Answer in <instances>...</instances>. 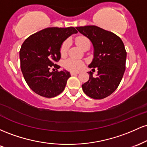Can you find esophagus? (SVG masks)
Wrapping results in <instances>:
<instances>
[{
	"instance_id": "esophagus-1",
	"label": "esophagus",
	"mask_w": 147,
	"mask_h": 147,
	"mask_svg": "<svg viewBox=\"0 0 147 147\" xmlns=\"http://www.w3.org/2000/svg\"><path fill=\"white\" fill-rule=\"evenodd\" d=\"M79 73V72H70V75H78Z\"/></svg>"
}]
</instances>
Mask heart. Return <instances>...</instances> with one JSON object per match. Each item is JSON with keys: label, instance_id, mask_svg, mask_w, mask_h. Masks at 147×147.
<instances>
[{"label": "heart", "instance_id": "1", "mask_svg": "<svg viewBox=\"0 0 147 147\" xmlns=\"http://www.w3.org/2000/svg\"><path fill=\"white\" fill-rule=\"evenodd\" d=\"M75 42L82 49H83L86 45H90V41H89L88 38L84 36L77 37L75 39ZM69 47H70V41L69 40L67 39L63 42V43L61 45L60 48V53L62 56H64V55H66V53L68 52ZM84 65V62L82 60L73 58L68 59L64 61L63 63L64 67L67 70L74 72L79 71L80 70H82L83 68Z\"/></svg>", "mask_w": 147, "mask_h": 147}]
</instances>
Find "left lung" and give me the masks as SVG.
<instances>
[{"mask_svg":"<svg viewBox=\"0 0 147 147\" xmlns=\"http://www.w3.org/2000/svg\"><path fill=\"white\" fill-rule=\"evenodd\" d=\"M76 28L92 42L94 57L88 67L98 70L96 77L92 72H88L89 80L82 84V89L91 98H105L117 88L125 71L126 52L124 43L114 33L95 25Z\"/></svg>","mask_w":147,"mask_h":147,"instance_id":"8db88e82","label":"left lung"}]
</instances>
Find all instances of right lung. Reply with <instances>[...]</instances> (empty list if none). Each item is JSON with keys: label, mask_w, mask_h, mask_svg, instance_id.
Segmentation results:
<instances>
[{"label": "right lung", "mask_w": 147, "mask_h": 147, "mask_svg": "<svg viewBox=\"0 0 147 147\" xmlns=\"http://www.w3.org/2000/svg\"><path fill=\"white\" fill-rule=\"evenodd\" d=\"M78 32L73 27L48 28L33 34L25 39L19 52L23 77L35 93L52 98L63 92L70 72L60 68L56 62L61 59L60 48L68 37Z\"/></svg>", "instance_id": "add662e5"}]
</instances>
